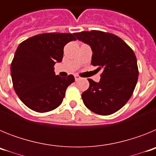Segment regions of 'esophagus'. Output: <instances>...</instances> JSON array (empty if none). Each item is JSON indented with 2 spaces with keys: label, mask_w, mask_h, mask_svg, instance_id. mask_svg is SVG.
<instances>
[{
  "label": "esophagus",
  "mask_w": 156,
  "mask_h": 156,
  "mask_svg": "<svg viewBox=\"0 0 156 156\" xmlns=\"http://www.w3.org/2000/svg\"><path fill=\"white\" fill-rule=\"evenodd\" d=\"M74 77H75V80L76 81H78V80H80L81 79V77L80 76H78V75H75V76H74Z\"/></svg>",
  "instance_id": "1"
}]
</instances>
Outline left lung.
Wrapping results in <instances>:
<instances>
[{"mask_svg": "<svg viewBox=\"0 0 156 156\" xmlns=\"http://www.w3.org/2000/svg\"><path fill=\"white\" fill-rule=\"evenodd\" d=\"M90 45L91 64L101 70L98 83L88 79L90 86L81 97L85 106L101 115L115 113L126 105L138 79L137 58L131 48L115 34L91 30L75 34Z\"/></svg>", "mask_w": 156, "mask_h": 156, "instance_id": "left-lung-1", "label": "left lung"}]
</instances>
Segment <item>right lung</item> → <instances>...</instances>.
Listing matches in <instances>:
<instances>
[{"instance_id":"obj_1","label":"right lung","mask_w":156,"mask_h":156,"mask_svg":"<svg viewBox=\"0 0 156 156\" xmlns=\"http://www.w3.org/2000/svg\"><path fill=\"white\" fill-rule=\"evenodd\" d=\"M76 40L72 34L45 33L19 45L11 64L12 83L20 100L30 109L47 112L62 104L75 78L55 75L54 66L62 60L65 45Z\"/></svg>"}]
</instances>
